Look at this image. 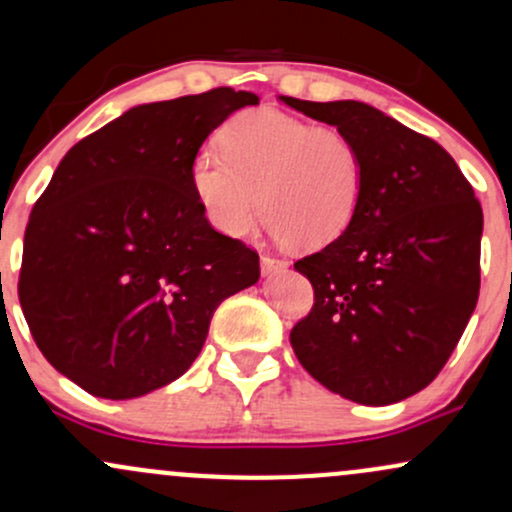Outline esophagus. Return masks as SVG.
Masks as SVG:
<instances>
[{
    "label": "esophagus",
    "mask_w": 512,
    "mask_h": 512,
    "mask_svg": "<svg viewBox=\"0 0 512 512\" xmlns=\"http://www.w3.org/2000/svg\"><path fill=\"white\" fill-rule=\"evenodd\" d=\"M286 267H289V262L286 260H279V257H272V255H262V272L264 274L284 272Z\"/></svg>",
    "instance_id": "1"
}]
</instances>
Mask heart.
Returning <instances> with one entry per match:
<instances>
[{"mask_svg": "<svg viewBox=\"0 0 512 512\" xmlns=\"http://www.w3.org/2000/svg\"><path fill=\"white\" fill-rule=\"evenodd\" d=\"M219 144L192 156L190 185L223 236H248L262 209L276 240L325 248L356 219L366 161L342 129L260 108L231 117Z\"/></svg>", "mask_w": 512, "mask_h": 512, "instance_id": "obj_1", "label": "heart"}]
</instances>
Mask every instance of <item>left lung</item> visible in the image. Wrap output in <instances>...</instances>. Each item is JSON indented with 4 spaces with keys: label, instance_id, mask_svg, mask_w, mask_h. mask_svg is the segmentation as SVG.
<instances>
[{
    "label": "left lung",
    "instance_id": "1",
    "mask_svg": "<svg viewBox=\"0 0 512 512\" xmlns=\"http://www.w3.org/2000/svg\"><path fill=\"white\" fill-rule=\"evenodd\" d=\"M281 101L342 129L366 161L344 236L293 264L315 291L291 330L293 351L351 402H402L436 380L477 308L479 199L443 146L373 105Z\"/></svg>",
    "mask_w": 512,
    "mask_h": 512
}]
</instances>
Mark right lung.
Masks as SVG:
<instances>
[{
	"instance_id": "add662e5",
	"label": "right lung",
	"mask_w": 512,
	"mask_h": 512,
	"mask_svg": "<svg viewBox=\"0 0 512 512\" xmlns=\"http://www.w3.org/2000/svg\"><path fill=\"white\" fill-rule=\"evenodd\" d=\"M221 86L137 105L67 151L23 238L19 301L43 356L105 399L178 380L221 301L260 279V255L216 231L190 163L233 110Z\"/></svg>"
}]
</instances>
